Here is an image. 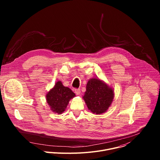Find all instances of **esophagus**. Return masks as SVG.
Here are the masks:
<instances>
[{
  "instance_id": "obj_1",
  "label": "esophagus",
  "mask_w": 160,
  "mask_h": 160,
  "mask_svg": "<svg viewBox=\"0 0 160 160\" xmlns=\"http://www.w3.org/2000/svg\"><path fill=\"white\" fill-rule=\"evenodd\" d=\"M75 94L77 95H79L80 94V92H81L80 89V88H75Z\"/></svg>"
}]
</instances>
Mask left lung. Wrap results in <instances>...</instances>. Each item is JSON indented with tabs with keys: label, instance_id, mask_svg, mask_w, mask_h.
<instances>
[{
	"label": "left lung",
	"instance_id": "obj_1",
	"mask_svg": "<svg viewBox=\"0 0 160 160\" xmlns=\"http://www.w3.org/2000/svg\"><path fill=\"white\" fill-rule=\"evenodd\" d=\"M113 98L112 88L98 78H92L88 81L86 92L83 97L88 109L97 115L107 111Z\"/></svg>",
	"mask_w": 160,
	"mask_h": 160
}]
</instances>
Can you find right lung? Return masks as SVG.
<instances>
[{
	"instance_id": "right-lung-1",
	"label": "right lung",
	"mask_w": 160,
	"mask_h": 160,
	"mask_svg": "<svg viewBox=\"0 0 160 160\" xmlns=\"http://www.w3.org/2000/svg\"><path fill=\"white\" fill-rule=\"evenodd\" d=\"M75 96V94L68 87H64L61 81H58L46 95L47 102L51 110L61 114L65 111L70 100Z\"/></svg>"
}]
</instances>
